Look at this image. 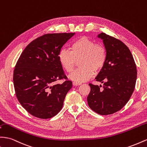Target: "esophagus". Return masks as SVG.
I'll list each match as a JSON object with an SVG mask.
<instances>
[{"instance_id":"1","label":"esophagus","mask_w":147,"mask_h":147,"mask_svg":"<svg viewBox=\"0 0 147 147\" xmlns=\"http://www.w3.org/2000/svg\"><path fill=\"white\" fill-rule=\"evenodd\" d=\"M80 84H79V83H75V82H73V85L74 86H78V85H80Z\"/></svg>"}]
</instances>
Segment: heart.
<instances>
[{
  "instance_id": "b5f03b06",
  "label": "heart",
  "mask_w": 147,
  "mask_h": 147,
  "mask_svg": "<svg viewBox=\"0 0 147 147\" xmlns=\"http://www.w3.org/2000/svg\"><path fill=\"white\" fill-rule=\"evenodd\" d=\"M106 57L105 47L86 36L75 39L71 45L70 50L62 49L58 55L59 62L67 73L72 72L77 61L81 59V68L69 75L70 80L77 83L88 80L93 76L94 71L100 72L105 65Z\"/></svg>"
}]
</instances>
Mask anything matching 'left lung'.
Segmentation results:
<instances>
[{
    "mask_svg": "<svg viewBox=\"0 0 147 147\" xmlns=\"http://www.w3.org/2000/svg\"><path fill=\"white\" fill-rule=\"evenodd\" d=\"M105 45L107 57L105 66L95 78L103 83H89L87 97L90 108L101 115H109L121 110L134 92L137 80V67L129 49L124 42L101 33L98 35Z\"/></svg>",
    "mask_w": 147,
    "mask_h": 147,
    "instance_id": "left-lung-1",
    "label": "left lung"
}]
</instances>
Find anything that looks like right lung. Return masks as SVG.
I'll list each match as a JSON object with an SVG mask.
<instances>
[{
  "label": "right lung",
  "mask_w": 147,
  "mask_h": 147,
  "mask_svg": "<svg viewBox=\"0 0 147 147\" xmlns=\"http://www.w3.org/2000/svg\"><path fill=\"white\" fill-rule=\"evenodd\" d=\"M75 33L46 34L23 50L13 72L16 96L32 116L49 119L61 110L72 82L67 79L59 61L62 47ZM64 78L62 84L55 82Z\"/></svg>",
  "instance_id": "add662e5"
}]
</instances>
